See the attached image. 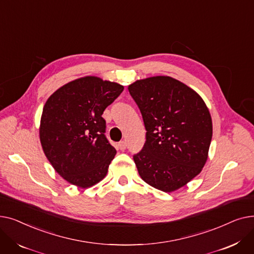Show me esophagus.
Wrapping results in <instances>:
<instances>
[{
	"mask_svg": "<svg viewBox=\"0 0 254 254\" xmlns=\"http://www.w3.org/2000/svg\"><path fill=\"white\" fill-rule=\"evenodd\" d=\"M118 148H119L120 150H125V149L127 148V143H126V141H120V142L118 143Z\"/></svg>",
	"mask_w": 254,
	"mask_h": 254,
	"instance_id": "esophagus-1",
	"label": "esophagus"
}]
</instances>
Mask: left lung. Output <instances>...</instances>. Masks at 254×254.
I'll list each match as a JSON object with an SVG mask.
<instances>
[{
  "mask_svg": "<svg viewBox=\"0 0 254 254\" xmlns=\"http://www.w3.org/2000/svg\"><path fill=\"white\" fill-rule=\"evenodd\" d=\"M146 128L134 155L141 178L154 189L174 191L201 173L212 139V119L203 99L178 80L155 76L128 85Z\"/></svg>",
  "mask_w": 254,
  "mask_h": 254,
  "instance_id": "obj_1",
  "label": "left lung"
}]
</instances>
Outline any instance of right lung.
I'll list each match as a JSON object with an SVG mask.
<instances>
[{
	"mask_svg": "<svg viewBox=\"0 0 254 254\" xmlns=\"http://www.w3.org/2000/svg\"><path fill=\"white\" fill-rule=\"evenodd\" d=\"M124 86L86 76L64 84L46 101L40 124L43 151L59 174L87 189L105 178L116 150L105 136L104 110Z\"/></svg>",
	"mask_w": 254,
	"mask_h": 254,
	"instance_id": "obj_1",
	"label": "right lung"
}]
</instances>
